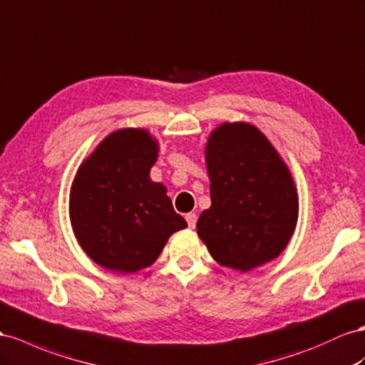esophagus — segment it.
<instances>
[{
	"mask_svg": "<svg viewBox=\"0 0 365 365\" xmlns=\"http://www.w3.org/2000/svg\"><path fill=\"white\" fill-rule=\"evenodd\" d=\"M185 221H187V224H189L190 229H195V225H196V215H195V213H187V215H185Z\"/></svg>",
	"mask_w": 365,
	"mask_h": 365,
	"instance_id": "34e87169",
	"label": "esophagus"
}]
</instances>
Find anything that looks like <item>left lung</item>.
<instances>
[{"label":"left lung","mask_w":365,"mask_h":365,"mask_svg":"<svg viewBox=\"0 0 365 365\" xmlns=\"http://www.w3.org/2000/svg\"><path fill=\"white\" fill-rule=\"evenodd\" d=\"M212 205L196 230L213 259L240 272L269 262L285 249L298 221L292 173L262 132L224 123L205 144Z\"/></svg>","instance_id":"left-lung-1"}]
</instances>
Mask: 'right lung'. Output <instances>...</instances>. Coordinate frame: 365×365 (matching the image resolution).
Instances as JSON below:
<instances>
[{
    "label": "right lung",
    "instance_id": "obj_1",
    "mask_svg": "<svg viewBox=\"0 0 365 365\" xmlns=\"http://www.w3.org/2000/svg\"><path fill=\"white\" fill-rule=\"evenodd\" d=\"M158 143L145 129L106 136L80 165L68 213L81 249L120 273L149 267L170 235L187 227L161 182L150 180Z\"/></svg>",
    "mask_w": 365,
    "mask_h": 365
}]
</instances>
